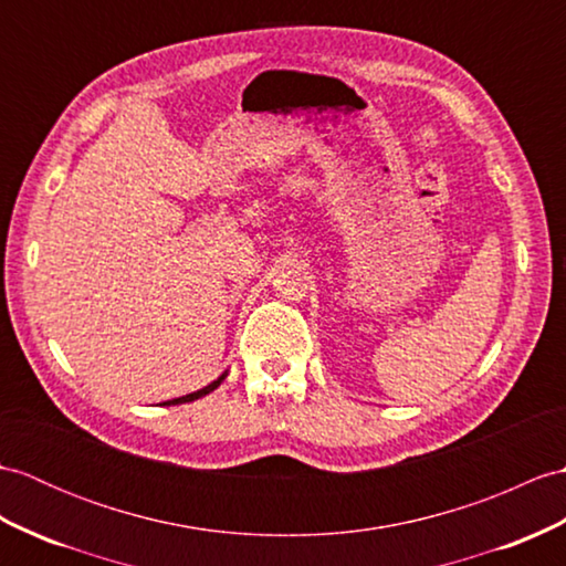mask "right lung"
Listing matches in <instances>:
<instances>
[{
    "label": "right lung",
    "mask_w": 566,
    "mask_h": 566,
    "mask_svg": "<svg viewBox=\"0 0 566 566\" xmlns=\"http://www.w3.org/2000/svg\"><path fill=\"white\" fill-rule=\"evenodd\" d=\"M227 378V371H223L217 380H212V384L209 386H205V388H200V390H195V392H190V396H182V398H174V400H166L164 405H182V402H192V400H197V398H202V396H209V392H212L214 388H219L221 386V380Z\"/></svg>",
    "instance_id": "1"
}]
</instances>
